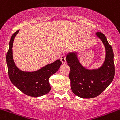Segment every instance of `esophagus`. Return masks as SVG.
Here are the masks:
<instances>
[{
  "label": "esophagus",
  "mask_w": 120,
  "mask_h": 120,
  "mask_svg": "<svg viewBox=\"0 0 120 120\" xmlns=\"http://www.w3.org/2000/svg\"><path fill=\"white\" fill-rule=\"evenodd\" d=\"M61 61L63 63H66V56L65 55H63L61 56Z\"/></svg>",
  "instance_id": "1"
}]
</instances>
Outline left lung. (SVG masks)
<instances>
[{
    "label": "left lung",
    "instance_id": "1",
    "mask_svg": "<svg viewBox=\"0 0 120 120\" xmlns=\"http://www.w3.org/2000/svg\"><path fill=\"white\" fill-rule=\"evenodd\" d=\"M105 46L106 55L102 66L98 69H88L82 66L77 58V52L67 55V61L70 67L69 77L72 92L77 96L90 98L98 96L112 82L115 69L114 54L104 34L96 32Z\"/></svg>",
    "mask_w": 120,
    "mask_h": 120
}]
</instances>
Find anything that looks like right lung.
Here are the masks:
<instances>
[{
    "mask_svg": "<svg viewBox=\"0 0 120 120\" xmlns=\"http://www.w3.org/2000/svg\"><path fill=\"white\" fill-rule=\"evenodd\" d=\"M19 31V30H18L11 36L9 43V49L6 55L10 79L16 87L26 95L31 97L45 95L51 89L48 81L49 77L59 70L62 62L60 59H58L34 72L21 71L15 65L12 55L13 43Z\"/></svg>",
    "mask_w": 120,
    "mask_h": 120,
    "instance_id": "right-lung-1",
    "label": "right lung"
}]
</instances>
